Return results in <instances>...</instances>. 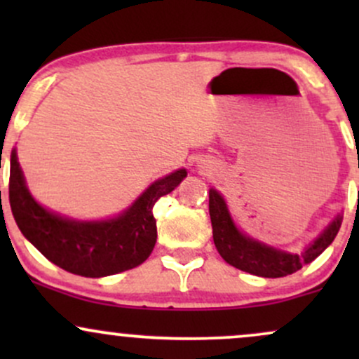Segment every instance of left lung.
<instances>
[{"label":"left lung","mask_w":359,"mask_h":359,"mask_svg":"<svg viewBox=\"0 0 359 359\" xmlns=\"http://www.w3.org/2000/svg\"><path fill=\"white\" fill-rule=\"evenodd\" d=\"M209 216L214 245L224 262L251 275L265 278L287 277L316 259L334 241L343 221V216L337 214L331 224L302 253H287L243 234L233 222L222 196L214 189L209 191Z\"/></svg>","instance_id":"1"}]
</instances>
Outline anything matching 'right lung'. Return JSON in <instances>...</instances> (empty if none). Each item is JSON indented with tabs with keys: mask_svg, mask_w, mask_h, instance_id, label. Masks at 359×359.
Segmentation results:
<instances>
[{
	"mask_svg": "<svg viewBox=\"0 0 359 359\" xmlns=\"http://www.w3.org/2000/svg\"><path fill=\"white\" fill-rule=\"evenodd\" d=\"M187 177L185 168L155 180L125 212L104 221H76L45 209L28 192L16 150L10 160V205L20 231L60 269L100 278L142 265L156 241L154 205Z\"/></svg>",
	"mask_w": 359,
	"mask_h": 359,
	"instance_id": "obj_1",
	"label": "right lung"
}]
</instances>
